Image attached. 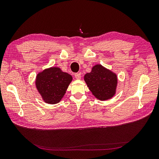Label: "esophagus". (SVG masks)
Here are the masks:
<instances>
[{
  "instance_id": "1",
  "label": "esophagus",
  "mask_w": 159,
  "mask_h": 159,
  "mask_svg": "<svg viewBox=\"0 0 159 159\" xmlns=\"http://www.w3.org/2000/svg\"><path fill=\"white\" fill-rule=\"evenodd\" d=\"M75 78L76 79H80V78H81V75H80V73H75Z\"/></svg>"
}]
</instances>
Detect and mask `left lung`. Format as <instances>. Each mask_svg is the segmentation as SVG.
Wrapping results in <instances>:
<instances>
[{"label":"left lung","mask_w":159,"mask_h":159,"mask_svg":"<svg viewBox=\"0 0 159 159\" xmlns=\"http://www.w3.org/2000/svg\"><path fill=\"white\" fill-rule=\"evenodd\" d=\"M84 79L93 95L98 99L107 100L115 95L117 76L101 65L93 67L91 72L84 75Z\"/></svg>","instance_id":"8db88e82"}]
</instances>
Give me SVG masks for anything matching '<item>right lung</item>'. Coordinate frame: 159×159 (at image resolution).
<instances>
[{"label":"right lung","mask_w":159,"mask_h":159,"mask_svg":"<svg viewBox=\"0 0 159 159\" xmlns=\"http://www.w3.org/2000/svg\"><path fill=\"white\" fill-rule=\"evenodd\" d=\"M72 80L71 75L59 68L52 67L39 73L35 84L45 102L56 104L60 102Z\"/></svg>","instance_id":"right-lung-1"}]
</instances>
